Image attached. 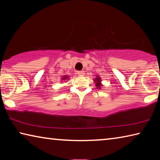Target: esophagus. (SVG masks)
Returning <instances> with one entry per match:
<instances>
[{
  "label": "esophagus",
  "mask_w": 160,
  "mask_h": 160,
  "mask_svg": "<svg viewBox=\"0 0 160 160\" xmlns=\"http://www.w3.org/2000/svg\"><path fill=\"white\" fill-rule=\"evenodd\" d=\"M77 74L78 75H80V76H83V75H85V72H84V71H78Z\"/></svg>",
  "instance_id": "esophagus-1"
}]
</instances>
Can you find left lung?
Masks as SVG:
<instances>
[{"label": "left lung", "mask_w": 160, "mask_h": 160, "mask_svg": "<svg viewBox=\"0 0 160 160\" xmlns=\"http://www.w3.org/2000/svg\"><path fill=\"white\" fill-rule=\"evenodd\" d=\"M94 81H96V86L97 87V88H99V87H101L102 86V84L101 83H100V81H101V80H100V78H96V79H95V80H94Z\"/></svg>", "instance_id": "left-lung-1"}]
</instances>
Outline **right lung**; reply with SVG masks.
<instances>
[{"mask_svg":"<svg viewBox=\"0 0 160 160\" xmlns=\"http://www.w3.org/2000/svg\"><path fill=\"white\" fill-rule=\"evenodd\" d=\"M67 78H68L67 76H66V77H63V79H62V80H66V79H67Z\"/></svg>","mask_w":160,"mask_h":160,"instance_id":"add662e5","label":"right lung"}]
</instances>
